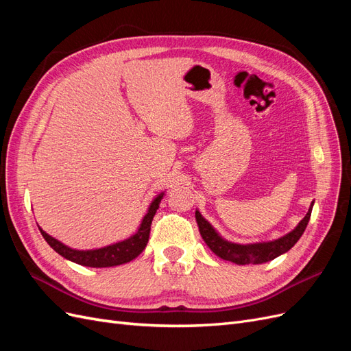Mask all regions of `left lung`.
I'll return each mask as SVG.
<instances>
[{"label":"left lung","instance_id":"obj_1","mask_svg":"<svg viewBox=\"0 0 351 351\" xmlns=\"http://www.w3.org/2000/svg\"><path fill=\"white\" fill-rule=\"evenodd\" d=\"M313 204L311 205L309 210H307L306 217L299 222L291 232L285 234L284 237L274 240V241H263V243H253V244H237L231 243L222 239L218 232L214 230L209 222L200 215V212L196 210V222L199 226V231L202 239L205 240L208 247L214 252L217 256L224 261H230L237 265H249V263H265L275 259L280 254L289 252L294 244L297 243L304 232L307 222L311 219Z\"/></svg>","mask_w":351,"mask_h":351}]
</instances>
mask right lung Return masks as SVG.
<instances>
[{
  "label": "right lung",
  "mask_w": 351,
  "mask_h": 351,
  "mask_svg": "<svg viewBox=\"0 0 351 351\" xmlns=\"http://www.w3.org/2000/svg\"><path fill=\"white\" fill-rule=\"evenodd\" d=\"M162 196L164 193L158 195L154 199L136 234H133L127 240L114 243L111 246H105L95 250H76L66 246V244H62L57 239L51 237L42 228H39L40 234L44 236V239L52 249H54L58 254H61L62 258H66L71 262H76L79 265H83V267H92V268L117 267V265H123L133 261L145 250L147 240H149L152 219L156 214V209L159 208V202H161Z\"/></svg>",
  "instance_id": "add662e5"
}]
</instances>
